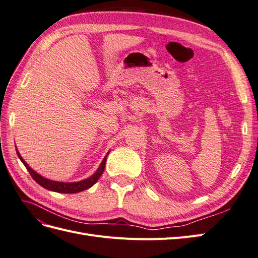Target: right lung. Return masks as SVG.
Returning <instances> with one entry per match:
<instances>
[{
	"label": "right lung",
	"mask_w": 258,
	"mask_h": 258,
	"mask_svg": "<svg viewBox=\"0 0 258 258\" xmlns=\"http://www.w3.org/2000/svg\"><path fill=\"white\" fill-rule=\"evenodd\" d=\"M17 151V155L19 159L22 161L23 165H25V167L27 168V170L29 171V173L31 174V176L33 177L34 181L40 184L42 187H44V188L48 189V190H51V191H56V192H63V194H75V192H80V191H83V190H86L90 188V187L96 184L97 181L99 179V177L102 175L103 171H104V168H105V161H106V157L108 155V152L106 154L105 157L103 158L102 162H101L100 167L98 168V170L96 171L95 173H93L90 177L86 178V179H83V181H80V182H73V183H66V182H57V181H51V179H48L46 178L42 175H40L38 173H36L35 171L31 168L28 163L23 160V158L20 156L18 150Z\"/></svg>",
	"instance_id": "right-lung-1"
}]
</instances>
